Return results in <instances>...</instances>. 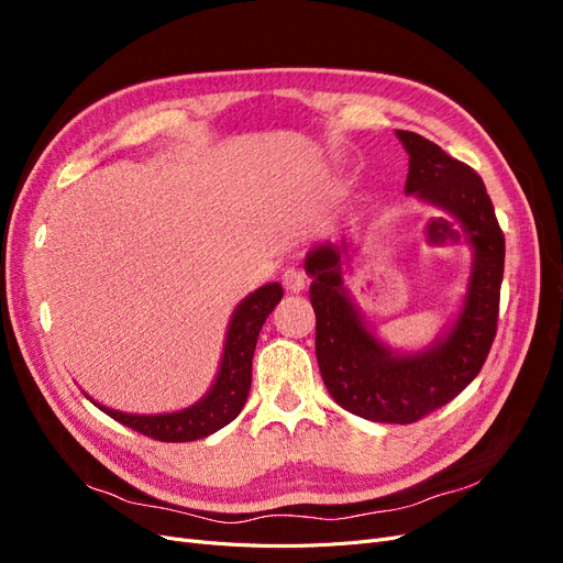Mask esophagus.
<instances>
[{
	"label": "esophagus",
	"mask_w": 563,
	"mask_h": 563,
	"mask_svg": "<svg viewBox=\"0 0 563 563\" xmlns=\"http://www.w3.org/2000/svg\"><path fill=\"white\" fill-rule=\"evenodd\" d=\"M282 284H284L286 291H291V294L302 291V288H305V272L300 267H288L282 275Z\"/></svg>",
	"instance_id": "obj_1"
}]
</instances>
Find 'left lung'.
<instances>
[{
	"mask_svg": "<svg viewBox=\"0 0 563 563\" xmlns=\"http://www.w3.org/2000/svg\"><path fill=\"white\" fill-rule=\"evenodd\" d=\"M408 152L406 195L446 211L451 220H432V244L457 242L460 232L474 249L467 296L449 333L413 354L391 352L373 335L343 286L347 246L323 244L308 253L310 300L317 314V362L329 395L345 411L408 424L457 397L482 371L498 331L505 236L484 180L474 168L449 157L413 131H397Z\"/></svg>",
	"mask_w": 563,
	"mask_h": 563,
	"instance_id": "8db88e82",
	"label": "left lung"
}]
</instances>
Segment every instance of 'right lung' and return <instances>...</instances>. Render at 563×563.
<instances>
[{"label":"right lung","instance_id":"right-lung-1","mask_svg":"<svg viewBox=\"0 0 563 563\" xmlns=\"http://www.w3.org/2000/svg\"><path fill=\"white\" fill-rule=\"evenodd\" d=\"M284 288L279 284H265L258 291L249 294L232 314L223 360L216 383L201 397L197 404L183 408L176 413H159V416H135L112 411V408L96 404L100 411L114 418L117 422L126 424V428L152 437L157 441H195L203 439L220 428L232 422L246 404L249 389H251V364L255 343H258V333L267 314L275 310V305L282 300Z\"/></svg>","mask_w":563,"mask_h":563}]
</instances>
